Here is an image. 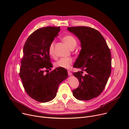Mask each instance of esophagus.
<instances>
[{"label": "esophagus", "instance_id": "esophagus-1", "mask_svg": "<svg viewBox=\"0 0 129 129\" xmlns=\"http://www.w3.org/2000/svg\"><path fill=\"white\" fill-rule=\"evenodd\" d=\"M68 75L69 76H71L72 75V73L70 71H68Z\"/></svg>", "mask_w": 129, "mask_h": 129}]
</instances>
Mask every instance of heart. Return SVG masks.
I'll return each instance as SVG.
<instances>
[{"instance_id":"b5f03b06","label":"heart","mask_w":129,"mask_h":129,"mask_svg":"<svg viewBox=\"0 0 129 129\" xmlns=\"http://www.w3.org/2000/svg\"><path fill=\"white\" fill-rule=\"evenodd\" d=\"M62 40L70 50L75 48L77 43L76 39L72 36H66L62 38ZM54 46H55V41H52L49 47V54L52 57H55ZM72 63L73 60L70 58H62L57 61L55 63V65L56 66L61 67V68L69 69L71 67Z\"/></svg>"}]
</instances>
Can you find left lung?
Instances as JSON below:
<instances>
[{"label":"left lung","mask_w":129,"mask_h":129,"mask_svg":"<svg viewBox=\"0 0 129 129\" xmlns=\"http://www.w3.org/2000/svg\"><path fill=\"white\" fill-rule=\"evenodd\" d=\"M79 40L82 49L73 67L82 71L73 73L79 83L72 91L79 100H89L103 92L111 71V56L106 40L97 30L87 26L68 27ZM87 74L83 76L82 71Z\"/></svg>","instance_id":"left-lung-1"}]
</instances>
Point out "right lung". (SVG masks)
Returning <instances> with one entry per match:
<instances>
[{"label":"right lung","instance_id":"add662e5","mask_svg":"<svg viewBox=\"0 0 129 129\" xmlns=\"http://www.w3.org/2000/svg\"><path fill=\"white\" fill-rule=\"evenodd\" d=\"M59 31V26L39 29L29 37L24 45L19 75L26 92L39 102L53 100L59 84L68 77L67 71L60 68L44 74V69L53 67L49 47Z\"/></svg>","mask_w":129,"mask_h":129}]
</instances>
